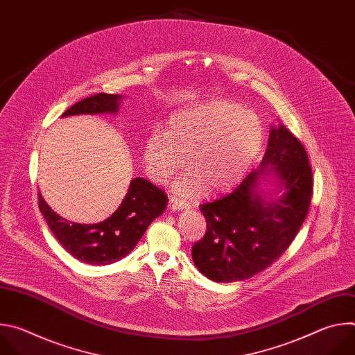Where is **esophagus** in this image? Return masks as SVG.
Returning a JSON list of instances; mask_svg holds the SVG:
<instances>
[{
  "instance_id": "34e87169",
  "label": "esophagus",
  "mask_w": 355,
  "mask_h": 355,
  "mask_svg": "<svg viewBox=\"0 0 355 355\" xmlns=\"http://www.w3.org/2000/svg\"><path fill=\"white\" fill-rule=\"evenodd\" d=\"M188 208H189V204H187V202H184L182 199H180L177 196H171L168 199V211H171V212L182 211V209H188Z\"/></svg>"
}]
</instances>
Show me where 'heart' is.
<instances>
[{"instance_id":"1","label":"heart","mask_w":355,"mask_h":355,"mask_svg":"<svg viewBox=\"0 0 355 355\" xmlns=\"http://www.w3.org/2000/svg\"><path fill=\"white\" fill-rule=\"evenodd\" d=\"M264 144V128L256 114L225 99L208 101L171 115L167 132L153 129L144 143L143 163L148 178L166 184L187 157L189 167L173 184L185 198L208 189H234L256 163Z\"/></svg>"}]
</instances>
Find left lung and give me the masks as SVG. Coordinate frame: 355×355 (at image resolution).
Returning a JSON list of instances; mask_svg holds the SVG:
<instances>
[{"label":"left lung","mask_w":355,"mask_h":355,"mask_svg":"<svg viewBox=\"0 0 355 355\" xmlns=\"http://www.w3.org/2000/svg\"><path fill=\"white\" fill-rule=\"evenodd\" d=\"M311 198L306 150L282 123L271 125L259 168L232 193L199 207L207 233L192 245L193 264L215 282L243 281L261 272L297 234Z\"/></svg>","instance_id":"obj_1"}]
</instances>
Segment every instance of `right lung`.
<instances>
[{
    "instance_id": "right-lung-1",
    "label": "right lung",
    "mask_w": 355,
    "mask_h": 355,
    "mask_svg": "<svg viewBox=\"0 0 355 355\" xmlns=\"http://www.w3.org/2000/svg\"><path fill=\"white\" fill-rule=\"evenodd\" d=\"M122 95L96 94L69 108L62 118L119 112ZM168 196L144 178L136 177L119 208L105 220L92 225L70 222L50 208L39 191V209L55 237L78 261L92 266L112 264L136 247L148 225L163 215Z\"/></svg>"
}]
</instances>
